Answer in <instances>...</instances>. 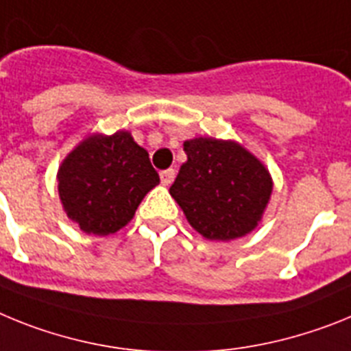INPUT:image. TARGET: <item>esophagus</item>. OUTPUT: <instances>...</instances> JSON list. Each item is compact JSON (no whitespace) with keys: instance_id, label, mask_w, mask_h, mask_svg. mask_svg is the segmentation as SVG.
<instances>
[{"instance_id":"esophagus-1","label":"esophagus","mask_w":351,"mask_h":351,"mask_svg":"<svg viewBox=\"0 0 351 351\" xmlns=\"http://www.w3.org/2000/svg\"><path fill=\"white\" fill-rule=\"evenodd\" d=\"M175 176H176L175 169H164V171H160V182H162L164 185H171Z\"/></svg>"}]
</instances>
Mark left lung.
Here are the masks:
<instances>
[{"label":"left lung","mask_w":351,"mask_h":351,"mask_svg":"<svg viewBox=\"0 0 351 351\" xmlns=\"http://www.w3.org/2000/svg\"><path fill=\"white\" fill-rule=\"evenodd\" d=\"M187 160L169 187L189 224L206 240L240 239L263 219L274 182L254 154L231 139L184 143Z\"/></svg>","instance_id":"8db88e82"}]
</instances>
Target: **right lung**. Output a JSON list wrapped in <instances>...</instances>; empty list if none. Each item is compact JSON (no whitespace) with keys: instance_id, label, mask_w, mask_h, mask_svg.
<instances>
[{"instance_id":"1","label":"right lung","mask_w":351,"mask_h":351,"mask_svg":"<svg viewBox=\"0 0 351 351\" xmlns=\"http://www.w3.org/2000/svg\"><path fill=\"white\" fill-rule=\"evenodd\" d=\"M56 180L66 217L97 237L127 226L143 197L160 182L148 152L129 130L86 136L63 158Z\"/></svg>"}]
</instances>
